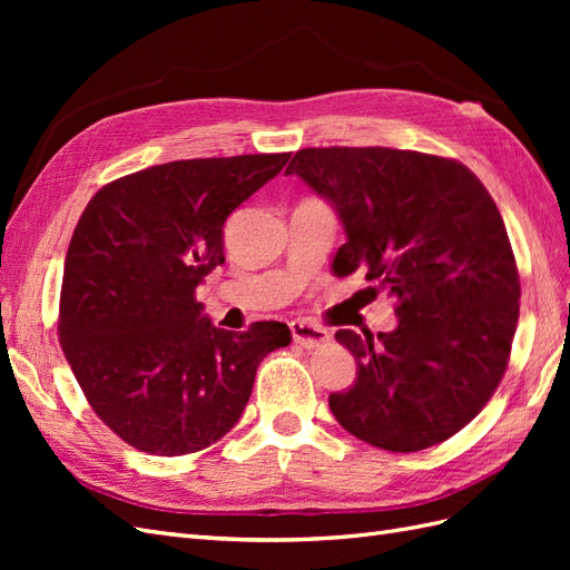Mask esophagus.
Returning <instances> with one entry per match:
<instances>
[{
  "label": "esophagus",
  "mask_w": 570,
  "mask_h": 570,
  "mask_svg": "<svg viewBox=\"0 0 570 570\" xmlns=\"http://www.w3.org/2000/svg\"><path fill=\"white\" fill-rule=\"evenodd\" d=\"M289 333H292V340L302 344L304 350H316V347H323V344L331 342V333H327L325 327H321L316 323H308V321H292Z\"/></svg>",
  "instance_id": "34e87169"
}]
</instances>
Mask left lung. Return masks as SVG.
Instances as JSON below:
<instances>
[{
	"label": "left lung",
	"instance_id": "obj_1",
	"mask_svg": "<svg viewBox=\"0 0 570 570\" xmlns=\"http://www.w3.org/2000/svg\"><path fill=\"white\" fill-rule=\"evenodd\" d=\"M285 174L337 212L335 273L366 271L400 318L377 337L335 333L356 383L331 394L333 416L387 452L450 440L490 402L519 323V268L485 185L454 159L390 147L299 149Z\"/></svg>",
	"mask_w": 570,
	"mask_h": 570
}]
</instances>
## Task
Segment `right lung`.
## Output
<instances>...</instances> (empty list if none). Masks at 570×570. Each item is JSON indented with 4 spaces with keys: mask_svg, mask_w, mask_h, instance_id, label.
<instances>
[{
    "mask_svg": "<svg viewBox=\"0 0 570 570\" xmlns=\"http://www.w3.org/2000/svg\"><path fill=\"white\" fill-rule=\"evenodd\" d=\"M289 154L151 166L105 185L68 245L59 340L97 416L130 446L180 456L220 440L289 327H216L195 299L223 256L226 218Z\"/></svg>",
    "mask_w": 570,
    "mask_h": 570,
    "instance_id": "add662e5",
    "label": "right lung"
}]
</instances>
